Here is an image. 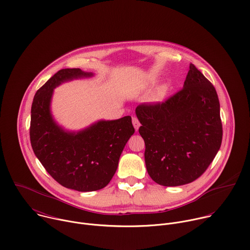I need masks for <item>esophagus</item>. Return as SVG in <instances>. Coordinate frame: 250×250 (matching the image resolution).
I'll use <instances>...</instances> for the list:
<instances>
[{"mask_svg": "<svg viewBox=\"0 0 250 250\" xmlns=\"http://www.w3.org/2000/svg\"><path fill=\"white\" fill-rule=\"evenodd\" d=\"M132 125H133L135 130L137 131L138 128H139V126H140V123H139V121L137 120V118H135V117L132 118Z\"/></svg>", "mask_w": 250, "mask_h": 250, "instance_id": "34e87169", "label": "esophagus"}]
</instances>
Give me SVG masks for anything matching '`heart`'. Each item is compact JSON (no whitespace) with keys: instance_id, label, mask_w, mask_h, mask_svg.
I'll return each mask as SVG.
<instances>
[{"instance_id":"obj_1","label":"heart","mask_w":250,"mask_h":250,"mask_svg":"<svg viewBox=\"0 0 250 250\" xmlns=\"http://www.w3.org/2000/svg\"><path fill=\"white\" fill-rule=\"evenodd\" d=\"M169 89H170V87H169L168 84H164V85L160 86V87L155 91V93L153 94V96H152V101L155 102V103H159V102H161L162 100H164V98L167 96V94H168V92H169ZM141 92H142V88H141V87H137V88L133 89V90L130 92V95H131L132 97H137L138 95L141 94Z\"/></svg>"}]
</instances>
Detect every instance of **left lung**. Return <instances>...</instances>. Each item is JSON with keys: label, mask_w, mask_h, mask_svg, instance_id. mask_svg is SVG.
Returning <instances> with one entry per match:
<instances>
[{"label": "left lung", "mask_w": 250, "mask_h": 250, "mask_svg": "<svg viewBox=\"0 0 250 250\" xmlns=\"http://www.w3.org/2000/svg\"><path fill=\"white\" fill-rule=\"evenodd\" d=\"M138 131L151 179L165 187L195 181L216 157L223 138L217 91L194 64L183 89L161 104H139Z\"/></svg>", "instance_id": "8db88e82"}]
</instances>
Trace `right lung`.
<instances>
[{"label":"right lung","mask_w":250,"mask_h":250,"mask_svg":"<svg viewBox=\"0 0 250 250\" xmlns=\"http://www.w3.org/2000/svg\"><path fill=\"white\" fill-rule=\"evenodd\" d=\"M93 76L79 68L61 69L38 90L31 104L29 135L35 156L60 185L79 192L97 191L110 183L134 133L130 116L101 120L78 131L67 130L54 120L50 108L54 89Z\"/></svg>","instance_id":"add662e5"}]
</instances>
